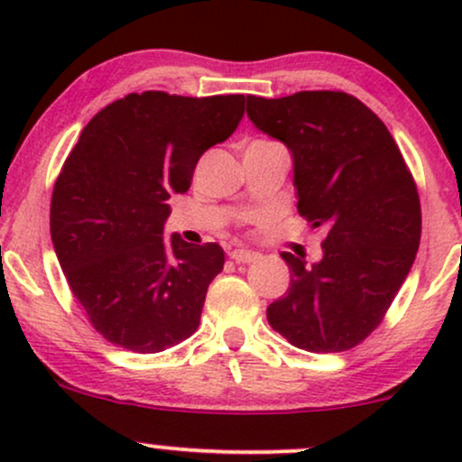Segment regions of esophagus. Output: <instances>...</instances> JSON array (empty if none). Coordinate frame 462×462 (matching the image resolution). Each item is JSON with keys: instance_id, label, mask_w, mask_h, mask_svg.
I'll use <instances>...</instances> for the list:
<instances>
[{"instance_id": "34e87169", "label": "esophagus", "mask_w": 462, "mask_h": 462, "mask_svg": "<svg viewBox=\"0 0 462 462\" xmlns=\"http://www.w3.org/2000/svg\"><path fill=\"white\" fill-rule=\"evenodd\" d=\"M230 258L238 264H247V263H254L261 258V254L258 252H249V249H235V252L230 254Z\"/></svg>"}]
</instances>
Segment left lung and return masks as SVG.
Wrapping results in <instances>:
<instances>
[{"mask_svg":"<svg viewBox=\"0 0 462 462\" xmlns=\"http://www.w3.org/2000/svg\"><path fill=\"white\" fill-rule=\"evenodd\" d=\"M247 116L289 147L300 215L328 230L319 263L282 252L291 284L269 304V326L306 352L352 349L380 326L415 263L421 206L412 173L354 95H247Z\"/></svg>","mask_w":462,"mask_h":462,"instance_id":"obj_1","label":"left lung"}]
</instances>
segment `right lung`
I'll return each instance as SVG.
<instances>
[{
    "mask_svg": "<svg viewBox=\"0 0 462 462\" xmlns=\"http://www.w3.org/2000/svg\"><path fill=\"white\" fill-rule=\"evenodd\" d=\"M243 95L130 93L99 110L51 193L50 230L69 289L106 341L139 354L198 330L206 291L224 269L217 243L162 238L169 198L243 119Z\"/></svg>",
    "mask_w": 462,
    "mask_h": 462,
    "instance_id": "add662e5",
    "label": "right lung"
}]
</instances>
